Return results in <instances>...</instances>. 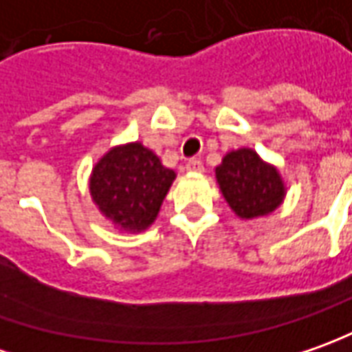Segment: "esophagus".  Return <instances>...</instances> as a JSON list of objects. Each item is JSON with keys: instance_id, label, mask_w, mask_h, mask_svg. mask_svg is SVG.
<instances>
[{"instance_id": "esophagus-1", "label": "esophagus", "mask_w": 352, "mask_h": 352, "mask_svg": "<svg viewBox=\"0 0 352 352\" xmlns=\"http://www.w3.org/2000/svg\"><path fill=\"white\" fill-rule=\"evenodd\" d=\"M185 169L190 171V173H200V171L204 169V165H202V162L197 160V157H190V160L187 162V165H185Z\"/></svg>"}]
</instances>
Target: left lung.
I'll use <instances>...</instances> for the list:
<instances>
[{
  "label": "left lung",
  "mask_w": 352,
  "mask_h": 352,
  "mask_svg": "<svg viewBox=\"0 0 352 352\" xmlns=\"http://www.w3.org/2000/svg\"><path fill=\"white\" fill-rule=\"evenodd\" d=\"M216 179L230 208L245 220L267 216L285 199L278 171L249 148L226 153L216 167Z\"/></svg>",
  "instance_id": "obj_1"
}]
</instances>
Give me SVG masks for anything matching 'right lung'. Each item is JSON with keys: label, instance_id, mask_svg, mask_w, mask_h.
Here are the masks:
<instances>
[{"label": "right lung", "instance_id": "1", "mask_svg": "<svg viewBox=\"0 0 352 352\" xmlns=\"http://www.w3.org/2000/svg\"><path fill=\"white\" fill-rule=\"evenodd\" d=\"M175 171L140 142L116 146L93 167L89 190L103 212L124 232L146 230L155 220Z\"/></svg>", "mask_w": 352, "mask_h": 352}]
</instances>
